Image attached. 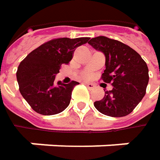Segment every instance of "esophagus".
I'll return each mask as SVG.
<instances>
[{
  "label": "esophagus",
  "instance_id": "obj_1",
  "mask_svg": "<svg viewBox=\"0 0 160 160\" xmlns=\"http://www.w3.org/2000/svg\"><path fill=\"white\" fill-rule=\"evenodd\" d=\"M84 84H85L89 89H92V88H94V87H95V85H94L93 83H92V82H85Z\"/></svg>",
  "mask_w": 160,
  "mask_h": 160
}]
</instances>
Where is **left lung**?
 I'll use <instances>...</instances> for the list:
<instances>
[{"label":"left lung","mask_w":160,"mask_h":160,"mask_svg":"<svg viewBox=\"0 0 160 160\" xmlns=\"http://www.w3.org/2000/svg\"><path fill=\"white\" fill-rule=\"evenodd\" d=\"M88 43L106 56L102 79L111 83L102 100L94 107L104 115L120 118L129 115L144 98L148 84V68L141 55L130 46L105 36L91 39Z\"/></svg>","instance_id":"1"}]
</instances>
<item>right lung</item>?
<instances>
[{
  "label": "right lung",
  "instance_id": "1",
  "mask_svg": "<svg viewBox=\"0 0 160 160\" xmlns=\"http://www.w3.org/2000/svg\"><path fill=\"white\" fill-rule=\"evenodd\" d=\"M90 38H60L49 41L33 50L20 63L16 72L19 91L31 108L50 116L64 111L69 105L74 87L54 79L62 65H68L75 49L88 42Z\"/></svg>",
  "mask_w": 160,
  "mask_h": 160
}]
</instances>
